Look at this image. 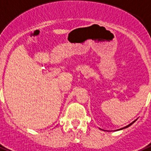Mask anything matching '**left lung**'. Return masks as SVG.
I'll list each match as a JSON object with an SVG mask.
<instances>
[{"label":"left lung","mask_w":151,"mask_h":151,"mask_svg":"<svg viewBox=\"0 0 151 151\" xmlns=\"http://www.w3.org/2000/svg\"><path fill=\"white\" fill-rule=\"evenodd\" d=\"M135 121H133L132 123H131L130 124H128V126H126V127H124V128H128V127H129V126H130V125H132V124L134 123V122H135ZM123 128H121V129H123Z\"/></svg>","instance_id":"1"}]
</instances>
